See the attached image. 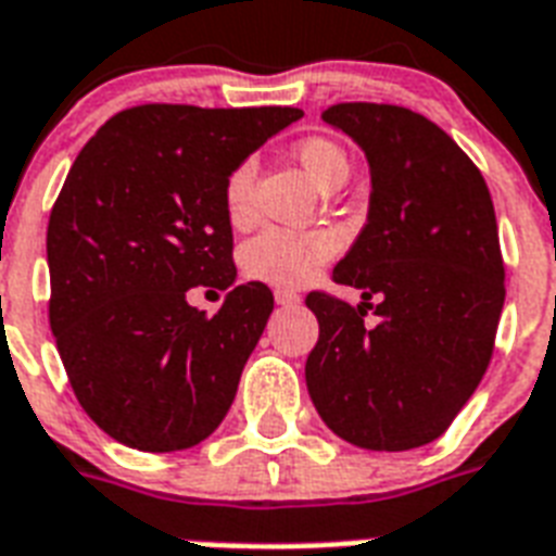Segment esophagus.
Instances as JSON below:
<instances>
[{
	"mask_svg": "<svg viewBox=\"0 0 556 556\" xmlns=\"http://www.w3.org/2000/svg\"><path fill=\"white\" fill-rule=\"evenodd\" d=\"M275 301L278 304H299V292H292V290H275Z\"/></svg>",
	"mask_w": 556,
	"mask_h": 556,
	"instance_id": "1",
	"label": "esophagus"
}]
</instances>
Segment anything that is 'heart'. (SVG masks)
I'll list each match as a JSON object with an SVG mask.
<instances>
[{
  "mask_svg": "<svg viewBox=\"0 0 556 556\" xmlns=\"http://www.w3.org/2000/svg\"><path fill=\"white\" fill-rule=\"evenodd\" d=\"M295 159L304 174L321 188L333 176H348V156L337 141L309 136L295 144ZM226 214L235 226H243L255 211V162H240L226 179ZM339 252V240L327 229H281L269 226L249 238L240 249V269L252 281L295 290L321 273V266Z\"/></svg>",
  "mask_w": 556,
  "mask_h": 556,
  "instance_id": "heart-1",
  "label": "heart"
}]
</instances>
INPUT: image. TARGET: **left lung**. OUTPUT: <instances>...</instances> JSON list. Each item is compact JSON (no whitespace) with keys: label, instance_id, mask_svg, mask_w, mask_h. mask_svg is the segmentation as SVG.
<instances>
[{"label":"left lung","instance_id":"8db88e82","mask_svg":"<svg viewBox=\"0 0 556 556\" xmlns=\"http://www.w3.org/2000/svg\"><path fill=\"white\" fill-rule=\"evenodd\" d=\"M321 118L365 150L371 205L333 269L363 304L307 295V391L339 438L403 453L441 438L488 371L505 304L496 211L472 159L420 113L354 101Z\"/></svg>","mask_w":556,"mask_h":556}]
</instances>
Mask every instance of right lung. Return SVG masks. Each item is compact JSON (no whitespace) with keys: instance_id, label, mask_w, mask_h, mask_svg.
<instances>
[{"instance_id":"obj_1","label":"right lung","mask_w":556,"mask_h":556,"mask_svg":"<svg viewBox=\"0 0 556 556\" xmlns=\"http://www.w3.org/2000/svg\"><path fill=\"white\" fill-rule=\"evenodd\" d=\"M295 106L141 103L86 141L49 217V325L84 412L124 446L174 453L229 412L273 313L240 283L214 316L191 287L235 283L226 179Z\"/></svg>"}]
</instances>
